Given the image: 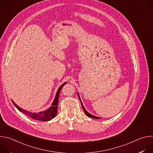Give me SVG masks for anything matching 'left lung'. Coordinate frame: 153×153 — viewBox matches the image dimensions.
Masks as SVG:
<instances>
[{
	"label": "left lung",
	"instance_id": "obj_1",
	"mask_svg": "<svg viewBox=\"0 0 153 153\" xmlns=\"http://www.w3.org/2000/svg\"><path fill=\"white\" fill-rule=\"evenodd\" d=\"M77 94H78V97H79V100H80V103H81V104H82V108H83V111H84L85 113L86 114V115L87 116H88V117H91V118H93V119H99L100 117H96V116H93V115L91 114L90 113H89L88 111H87L85 110V107L83 106V103H82V101H81V99H80V96H79V93H78Z\"/></svg>",
	"mask_w": 153,
	"mask_h": 153
}]
</instances>
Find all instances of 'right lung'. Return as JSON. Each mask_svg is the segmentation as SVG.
<instances>
[{
  "label": "right lung",
  "instance_id": "obj_1",
  "mask_svg": "<svg viewBox=\"0 0 153 153\" xmlns=\"http://www.w3.org/2000/svg\"><path fill=\"white\" fill-rule=\"evenodd\" d=\"M66 83H67L66 82H65L59 87V88L58 89L57 93L56 94L55 99H54L53 103L51 104V106H50L48 109H47V110L39 112V113H31L25 110H23V109H22L20 107H19L18 105H17L13 102V100H12V102L13 103V104L14 105V106L17 108V110L19 111H20V112L24 113V114L28 116L29 117H30L33 119H36L38 120L43 121V122L49 121V120H51L52 119H53L54 117H55V116H56V114L57 113V105H58L60 92L61 90L62 89V87Z\"/></svg>",
  "mask_w": 153,
  "mask_h": 153
}]
</instances>
